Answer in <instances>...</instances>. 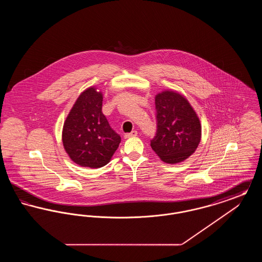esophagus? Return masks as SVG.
<instances>
[{"instance_id": "esophagus-1", "label": "esophagus", "mask_w": 262, "mask_h": 262, "mask_svg": "<svg viewBox=\"0 0 262 262\" xmlns=\"http://www.w3.org/2000/svg\"><path fill=\"white\" fill-rule=\"evenodd\" d=\"M137 130H133L132 133H129V134H126V135H125V138H130V137H137Z\"/></svg>"}]
</instances>
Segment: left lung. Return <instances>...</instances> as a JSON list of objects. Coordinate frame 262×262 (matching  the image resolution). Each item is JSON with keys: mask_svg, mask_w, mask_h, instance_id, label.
Returning a JSON list of instances; mask_svg holds the SVG:
<instances>
[{"mask_svg": "<svg viewBox=\"0 0 262 262\" xmlns=\"http://www.w3.org/2000/svg\"><path fill=\"white\" fill-rule=\"evenodd\" d=\"M157 133L151 147L163 162H183L199 147L201 124L188 100L176 90L166 89L155 95Z\"/></svg>", "mask_w": 262, "mask_h": 262, "instance_id": "obj_1", "label": "left lung"}]
</instances>
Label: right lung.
Segmentation results:
<instances>
[{"mask_svg":"<svg viewBox=\"0 0 262 262\" xmlns=\"http://www.w3.org/2000/svg\"><path fill=\"white\" fill-rule=\"evenodd\" d=\"M103 93L96 86L83 90L62 125L64 151L77 165L101 168L111 161L121 142L102 113Z\"/></svg>","mask_w":262,"mask_h":262,"instance_id":"add662e5","label":"right lung"}]
</instances>
